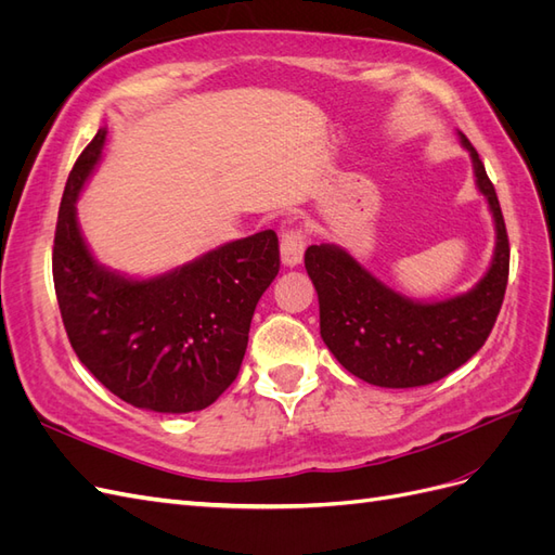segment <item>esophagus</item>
<instances>
[{
    "mask_svg": "<svg viewBox=\"0 0 555 555\" xmlns=\"http://www.w3.org/2000/svg\"><path fill=\"white\" fill-rule=\"evenodd\" d=\"M306 251V233L298 227H287L282 229V238H280V255L284 266H298L300 259H304Z\"/></svg>",
    "mask_w": 555,
    "mask_h": 555,
    "instance_id": "obj_1",
    "label": "esophagus"
}]
</instances>
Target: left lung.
Returning a JSON list of instances; mask_svg holds the SVG:
<instances>
[{
  "label": "left lung",
  "mask_w": 555,
  "mask_h": 555,
  "mask_svg": "<svg viewBox=\"0 0 555 555\" xmlns=\"http://www.w3.org/2000/svg\"><path fill=\"white\" fill-rule=\"evenodd\" d=\"M479 192L495 222L491 268L461 296L422 304L386 287L338 245L306 249V271L319 296V331L331 354L359 379L410 389L447 377L489 338L509 278V238L493 182L463 133Z\"/></svg>",
  "instance_id": "obj_1"
}]
</instances>
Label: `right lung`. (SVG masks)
I'll return each instance as SVG.
<instances>
[{
    "mask_svg": "<svg viewBox=\"0 0 555 555\" xmlns=\"http://www.w3.org/2000/svg\"><path fill=\"white\" fill-rule=\"evenodd\" d=\"M104 143L99 129L74 164L57 215L53 280L66 335L80 363L129 405L198 412L241 371L251 314L280 271L278 236L259 231L147 280L108 271L76 220V198Z\"/></svg>",
    "mask_w": 555,
    "mask_h": 555,
    "instance_id": "1",
    "label": "right lung"
}]
</instances>
